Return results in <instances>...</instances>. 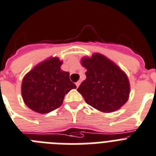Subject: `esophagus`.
Instances as JSON below:
<instances>
[{"label":"esophagus","instance_id":"34e87169","mask_svg":"<svg viewBox=\"0 0 156 156\" xmlns=\"http://www.w3.org/2000/svg\"><path fill=\"white\" fill-rule=\"evenodd\" d=\"M80 84V81H78V82H76V85L77 87H79Z\"/></svg>","mask_w":156,"mask_h":156}]
</instances>
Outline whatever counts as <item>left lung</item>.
Returning <instances> with one entry per match:
<instances>
[{
    "mask_svg": "<svg viewBox=\"0 0 156 156\" xmlns=\"http://www.w3.org/2000/svg\"><path fill=\"white\" fill-rule=\"evenodd\" d=\"M86 80L77 88L85 102L99 111L110 113L127 102L130 92L127 76L112 61L100 54L83 58Z\"/></svg>",
    "mask_w": 156,
    "mask_h": 156,
    "instance_id": "1",
    "label": "left lung"
}]
</instances>
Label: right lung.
<instances>
[{
  "label": "right lung",
  "mask_w": 156,
  "mask_h": 156,
  "mask_svg": "<svg viewBox=\"0 0 156 156\" xmlns=\"http://www.w3.org/2000/svg\"><path fill=\"white\" fill-rule=\"evenodd\" d=\"M62 62L50 58L37 65L23 77V99L30 110L47 114L62 106L65 95L76 88L69 79V72L62 71Z\"/></svg>",
  "instance_id": "1"
}]
</instances>
